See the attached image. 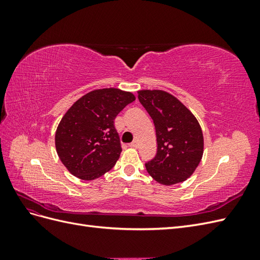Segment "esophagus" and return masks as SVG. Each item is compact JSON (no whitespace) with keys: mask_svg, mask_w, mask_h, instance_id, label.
Listing matches in <instances>:
<instances>
[{"mask_svg":"<svg viewBox=\"0 0 260 260\" xmlns=\"http://www.w3.org/2000/svg\"><path fill=\"white\" fill-rule=\"evenodd\" d=\"M129 146H130V147H133V148H137V147L139 146V142H138L137 140H135V141H133L132 143H130V144H129Z\"/></svg>","mask_w":260,"mask_h":260,"instance_id":"obj_1","label":"esophagus"}]
</instances>
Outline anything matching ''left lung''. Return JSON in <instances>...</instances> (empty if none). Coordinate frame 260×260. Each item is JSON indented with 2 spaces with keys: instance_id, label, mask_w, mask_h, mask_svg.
Returning <instances> with one entry per match:
<instances>
[{
  "instance_id": "8db88e82",
  "label": "left lung",
  "mask_w": 260,
  "mask_h": 260,
  "mask_svg": "<svg viewBox=\"0 0 260 260\" xmlns=\"http://www.w3.org/2000/svg\"><path fill=\"white\" fill-rule=\"evenodd\" d=\"M138 94L156 130L157 152L145 164L147 172L164 185L182 182L192 176L203 156L204 139L199 121L167 92L142 90Z\"/></svg>"
}]
</instances>
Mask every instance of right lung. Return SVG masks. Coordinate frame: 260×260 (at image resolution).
<instances>
[{
    "label": "right lung",
    "mask_w": 260,
    "mask_h": 260,
    "mask_svg": "<svg viewBox=\"0 0 260 260\" xmlns=\"http://www.w3.org/2000/svg\"><path fill=\"white\" fill-rule=\"evenodd\" d=\"M135 100L130 92L101 89L85 94L68 109L55 133V146L74 176L94 180L115 166L121 147L114 120Z\"/></svg>",
    "instance_id": "1"
}]
</instances>
